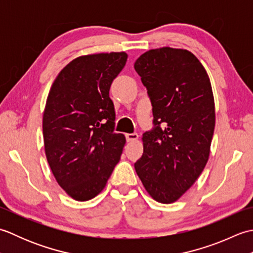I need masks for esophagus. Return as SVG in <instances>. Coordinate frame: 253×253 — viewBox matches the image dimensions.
Segmentation results:
<instances>
[{
	"label": "esophagus",
	"instance_id": "34e87169",
	"mask_svg": "<svg viewBox=\"0 0 253 253\" xmlns=\"http://www.w3.org/2000/svg\"><path fill=\"white\" fill-rule=\"evenodd\" d=\"M138 133L133 132V133H126V140L129 142V141H135L138 139Z\"/></svg>",
	"mask_w": 253,
	"mask_h": 253
}]
</instances>
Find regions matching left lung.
<instances>
[{
  "label": "left lung",
  "mask_w": 253,
  "mask_h": 253,
  "mask_svg": "<svg viewBox=\"0 0 253 253\" xmlns=\"http://www.w3.org/2000/svg\"><path fill=\"white\" fill-rule=\"evenodd\" d=\"M135 69L148 90L155 126L142 135L143 154L135 169L155 201L173 203L209 160L215 127L211 83L200 61L184 49L149 50Z\"/></svg>",
  "instance_id": "left-lung-1"
}]
</instances>
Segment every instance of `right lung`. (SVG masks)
Segmentation results:
<instances>
[{
    "label": "right lung",
    "instance_id": "1",
    "mask_svg": "<svg viewBox=\"0 0 253 253\" xmlns=\"http://www.w3.org/2000/svg\"><path fill=\"white\" fill-rule=\"evenodd\" d=\"M127 57L111 52L75 58L47 95L42 121L46 160L74 200L98 196L120 162L126 138L113 132L115 111L109 92Z\"/></svg>",
    "mask_w": 253,
    "mask_h": 253
}]
</instances>
